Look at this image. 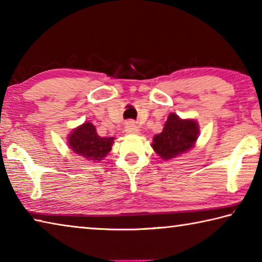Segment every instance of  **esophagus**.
<instances>
[{"label": "esophagus", "instance_id": "obj_1", "mask_svg": "<svg viewBox=\"0 0 262 262\" xmlns=\"http://www.w3.org/2000/svg\"><path fill=\"white\" fill-rule=\"evenodd\" d=\"M125 132L127 134H139V127L134 121H128L125 126Z\"/></svg>", "mask_w": 262, "mask_h": 262}]
</instances>
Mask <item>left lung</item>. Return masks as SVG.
I'll return each mask as SVG.
<instances>
[{"label":"left lung","mask_w":262,"mask_h":262,"mask_svg":"<svg viewBox=\"0 0 262 262\" xmlns=\"http://www.w3.org/2000/svg\"><path fill=\"white\" fill-rule=\"evenodd\" d=\"M199 123L194 119H181L168 114L163 132L154 136L151 147L163 161H170L194 148L199 137Z\"/></svg>","instance_id":"8db88e82"}]
</instances>
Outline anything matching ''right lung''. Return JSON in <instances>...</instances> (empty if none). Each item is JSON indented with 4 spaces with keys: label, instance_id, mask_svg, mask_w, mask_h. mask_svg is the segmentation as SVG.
<instances>
[{
    "label": "right lung",
    "instance_id": "right-lung-1",
    "mask_svg": "<svg viewBox=\"0 0 262 262\" xmlns=\"http://www.w3.org/2000/svg\"><path fill=\"white\" fill-rule=\"evenodd\" d=\"M68 145L73 151L86 161L100 162L107 156L114 143V137H101L91 122L85 121L70 132Z\"/></svg>",
    "mask_w": 262,
    "mask_h": 262
}]
</instances>
